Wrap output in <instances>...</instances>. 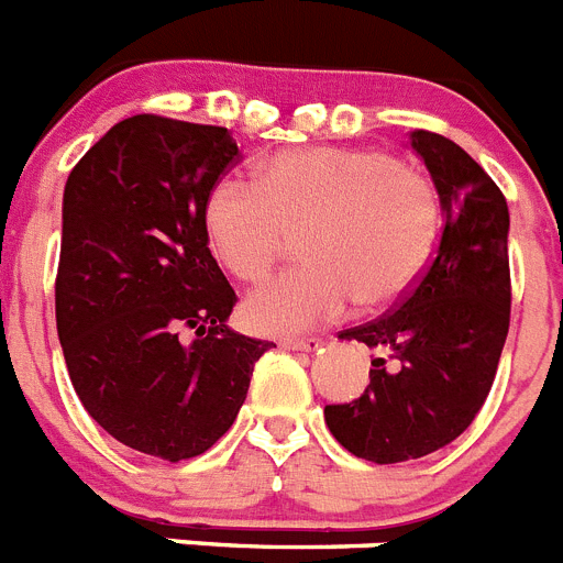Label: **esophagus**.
Segmentation results:
<instances>
[{
  "instance_id": "obj_1",
  "label": "esophagus",
  "mask_w": 563,
  "mask_h": 563,
  "mask_svg": "<svg viewBox=\"0 0 563 563\" xmlns=\"http://www.w3.org/2000/svg\"><path fill=\"white\" fill-rule=\"evenodd\" d=\"M282 347L285 350H299V353H313L321 347L319 339H282Z\"/></svg>"
}]
</instances>
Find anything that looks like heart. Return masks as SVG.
I'll list each match as a JSON object with an SVG mask.
<instances>
[{"label": "heart", "instance_id": "obj_1", "mask_svg": "<svg viewBox=\"0 0 563 563\" xmlns=\"http://www.w3.org/2000/svg\"><path fill=\"white\" fill-rule=\"evenodd\" d=\"M307 264L282 273L244 301L250 330L299 333L347 313L378 310L412 290L430 262L439 199L432 181L396 156L364 147H301L262 162L256 185L213 181L205 233L239 282H258L301 233Z\"/></svg>", "mask_w": 563, "mask_h": 563}]
</instances>
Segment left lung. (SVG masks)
I'll list each match as a JSON object with an SVG mask.
<instances>
[{"label": "left lung", "mask_w": 563, "mask_h": 563, "mask_svg": "<svg viewBox=\"0 0 563 563\" xmlns=\"http://www.w3.org/2000/svg\"><path fill=\"white\" fill-rule=\"evenodd\" d=\"M441 201V239L405 301L339 339L376 350L353 405L324 407L344 450L376 464L421 459L473 424L510 330V210L498 185L459 144L410 133Z\"/></svg>", "instance_id": "obj_1"}]
</instances>
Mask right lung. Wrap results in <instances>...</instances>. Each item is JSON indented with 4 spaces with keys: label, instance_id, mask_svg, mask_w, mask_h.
Masks as SVG:
<instances>
[{
    "label": "right lung",
    "instance_id": "right-lung-1",
    "mask_svg": "<svg viewBox=\"0 0 563 563\" xmlns=\"http://www.w3.org/2000/svg\"><path fill=\"white\" fill-rule=\"evenodd\" d=\"M239 158L228 128L165 117L113 124L62 199L56 330L85 410L124 446L201 455L276 344L228 328L235 292L210 256L205 199Z\"/></svg>",
    "mask_w": 563,
    "mask_h": 563
}]
</instances>
